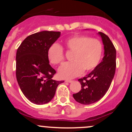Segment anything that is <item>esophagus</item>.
I'll return each mask as SVG.
<instances>
[{
    "label": "esophagus",
    "mask_w": 132,
    "mask_h": 132,
    "mask_svg": "<svg viewBox=\"0 0 132 132\" xmlns=\"http://www.w3.org/2000/svg\"><path fill=\"white\" fill-rule=\"evenodd\" d=\"M65 82H69V83H71L73 82V81H71V80H66Z\"/></svg>",
    "instance_id": "esophagus-1"
}]
</instances>
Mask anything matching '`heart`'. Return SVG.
Returning <instances> with one entry per match:
<instances>
[{"label": "heart", "mask_w": 132, "mask_h": 132, "mask_svg": "<svg viewBox=\"0 0 132 132\" xmlns=\"http://www.w3.org/2000/svg\"><path fill=\"white\" fill-rule=\"evenodd\" d=\"M65 46L73 53V61L64 63L59 68L58 75L61 78L73 79L81 75L84 70H93L102 57V45L97 39L75 36L65 41ZM48 58L51 64L61 63L64 60L63 48L57 43L53 44L48 50Z\"/></svg>", "instance_id": "obj_1"}]
</instances>
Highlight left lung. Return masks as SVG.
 <instances>
[{"label": "left lung", "instance_id": "left-lung-1", "mask_svg": "<svg viewBox=\"0 0 132 132\" xmlns=\"http://www.w3.org/2000/svg\"><path fill=\"white\" fill-rule=\"evenodd\" d=\"M98 34L104 45V57L93 71L78 80L81 90L73 94L75 101L83 105H89L102 99L109 89L116 72V48L105 34L102 32Z\"/></svg>", "mask_w": 132, "mask_h": 132}]
</instances>
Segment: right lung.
Returning <instances> with one entry per match:
<instances>
[{
    "mask_svg": "<svg viewBox=\"0 0 132 132\" xmlns=\"http://www.w3.org/2000/svg\"><path fill=\"white\" fill-rule=\"evenodd\" d=\"M61 35L60 31H43L27 37L17 49L16 77L24 95L37 105L52 100L57 86L64 81L52 79L56 71L50 64L49 48Z\"/></svg>",
    "mask_w": 132,
    "mask_h": 132,
    "instance_id": "obj_1",
    "label": "right lung"
}]
</instances>
